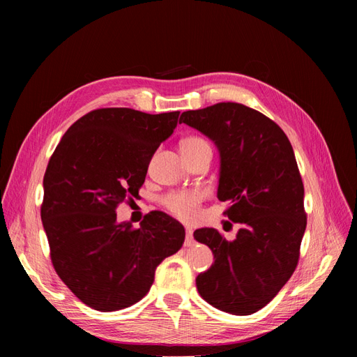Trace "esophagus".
I'll list each match as a JSON object with an SVG mask.
<instances>
[{
	"instance_id": "34e87169",
	"label": "esophagus",
	"mask_w": 357,
	"mask_h": 357,
	"mask_svg": "<svg viewBox=\"0 0 357 357\" xmlns=\"http://www.w3.org/2000/svg\"><path fill=\"white\" fill-rule=\"evenodd\" d=\"M193 244H195V240H193V232H192V229L186 228V241H185V245L190 247Z\"/></svg>"
}]
</instances>
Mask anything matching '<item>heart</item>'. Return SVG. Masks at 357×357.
I'll use <instances>...</instances> for the list:
<instances>
[{"mask_svg": "<svg viewBox=\"0 0 357 357\" xmlns=\"http://www.w3.org/2000/svg\"><path fill=\"white\" fill-rule=\"evenodd\" d=\"M180 150L186 159H192L204 152H211V147L207 139L202 137L190 135L181 139ZM204 197V192L199 189L174 190L162 198L160 202L176 218L185 222H193L199 215V207Z\"/></svg>", "mask_w": 357, "mask_h": 357, "instance_id": "1", "label": "heart"}]
</instances>
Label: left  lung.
I'll return each mask as SVG.
<instances>
[{
    "mask_svg": "<svg viewBox=\"0 0 357 357\" xmlns=\"http://www.w3.org/2000/svg\"><path fill=\"white\" fill-rule=\"evenodd\" d=\"M220 152L218 198L241 229L234 241L213 228L193 238L211 248L214 264L197 277L199 295L225 312L264 308L294 274L307 226L304 183L287 135L274 121L238 102L181 113Z\"/></svg>",
    "mask_w": 357,
    "mask_h": 357,
    "instance_id": "8db88e82",
    "label": "left lung"
}]
</instances>
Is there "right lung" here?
<instances>
[{"label":"right lung","instance_id":"right-lung-1","mask_svg":"<svg viewBox=\"0 0 357 357\" xmlns=\"http://www.w3.org/2000/svg\"><path fill=\"white\" fill-rule=\"evenodd\" d=\"M178 114L92 110L50 156L41 204L50 259L62 282L93 310L117 311L144 298L156 266L185 243V228L164 211H150L137 229L116 220L119 204L138 195Z\"/></svg>","mask_w":357,"mask_h":357}]
</instances>
